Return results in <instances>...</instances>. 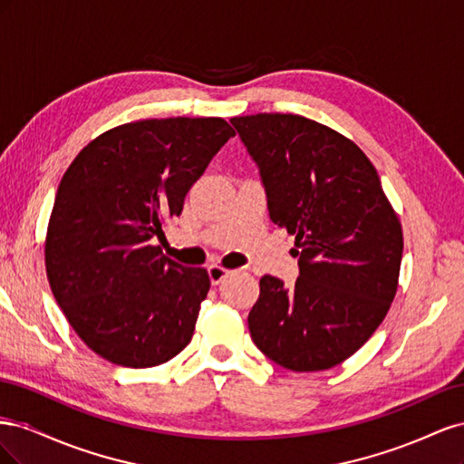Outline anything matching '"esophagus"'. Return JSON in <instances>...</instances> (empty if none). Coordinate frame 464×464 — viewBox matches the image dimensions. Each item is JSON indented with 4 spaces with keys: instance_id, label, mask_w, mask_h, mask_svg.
<instances>
[{
    "instance_id": "34e87169",
    "label": "esophagus",
    "mask_w": 464,
    "mask_h": 464,
    "mask_svg": "<svg viewBox=\"0 0 464 464\" xmlns=\"http://www.w3.org/2000/svg\"><path fill=\"white\" fill-rule=\"evenodd\" d=\"M207 273H208V278H210V285H220L222 283V278L227 276L230 271H227V269H222V266H218V265H210L208 269H207Z\"/></svg>"
}]
</instances>
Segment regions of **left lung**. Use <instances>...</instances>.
Returning a JSON list of instances; mask_svg holds the SVG:
<instances>
[{"mask_svg": "<svg viewBox=\"0 0 464 464\" xmlns=\"http://www.w3.org/2000/svg\"><path fill=\"white\" fill-rule=\"evenodd\" d=\"M266 195L269 217L296 236L300 276L259 280L247 325L261 353L292 372L353 356L387 315L402 230L377 170L353 141L296 114L232 118Z\"/></svg>", "mask_w": 464, "mask_h": 464, "instance_id": "left-lung-1", "label": "left lung"}]
</instances>
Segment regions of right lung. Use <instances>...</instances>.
Wrapping results in <instances>:
<instances>
[{"label":"right lung","instance_id":"1","mask_svg":"<svg viewBox=\"0 0 464 464\" xmlns=\"http://www.w3.org/2000/svg\"><path fill=\"white\" fill-rule=\"evenodd\" d=\"M234 137L222 118L120 125L63 174L46 236V273L69 325L96 354L152 368L188 346L210 280L168 259L154 237Z\"/></svg>","mask_w":464,"mask_h":464}]
</instances>
